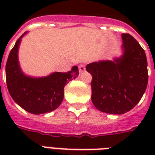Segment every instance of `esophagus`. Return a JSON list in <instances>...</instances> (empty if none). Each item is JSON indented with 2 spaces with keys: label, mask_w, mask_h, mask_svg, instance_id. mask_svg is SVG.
Listing matches in <instances>:
<instances>
[{
  "label": "esophagus",
  "mask_w": 155,
  "mask_h": 155,
  "mask_svg": "<svg viewBox=\"0 0 155 155\" xmlns=\"http://www.w3.org/2000/svg\"><path fill=\"white\" fill-rule=\"evenodd\" d=\"M79 71H80V73L84 72L85 71V66L84 64H81V65L79 66Z\"/></svg>",
  "instance_id": "obj_1"
}]
</instances>
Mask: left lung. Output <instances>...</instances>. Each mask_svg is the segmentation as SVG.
I'll return each instance as SVG.
<instances>
[{
	"mask_svg": "<svg viewBox=\"0 0 155 155\" xmlns=\"http://www.w3.org/2000/svg\"><path fill=\"white\" fill-rule=\"evenodd\" d=\"M123 54L114 61L89 63L92 75V101L103 113L123 114L142 99L148 84L145 51L134 38L122 34Z\"/></svg>",
	"mask_w": 155,
	"mask_h": 155,
	"instance_id": "1",
	"label": "left lung"
}]
</instances>
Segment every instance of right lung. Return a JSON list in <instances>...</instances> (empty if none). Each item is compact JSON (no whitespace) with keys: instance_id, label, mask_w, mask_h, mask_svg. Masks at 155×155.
Returning a JSON list of instances; mask_svg holds the SVG:
<instances>
[{"instance_id":"obj_1","label":"right lung","mask_w":155,"mask_h":155,"mask_svg":"<svg viewBox=\"0 0 155 155\" xmlns=\"http://www.w3.org/2000/svg\"><path fill=\"white\" fill-rule=\"evenodd\" d=\"M25 34L17 40L7 59L5 76L8 92L13 101L29 113L37 115L50 113L60 105L65 85L77 77L79 70L77 66H74L68 72H54L46 77L24 75L18 53L21 38Z\"/></svg>"}]
</instances>
